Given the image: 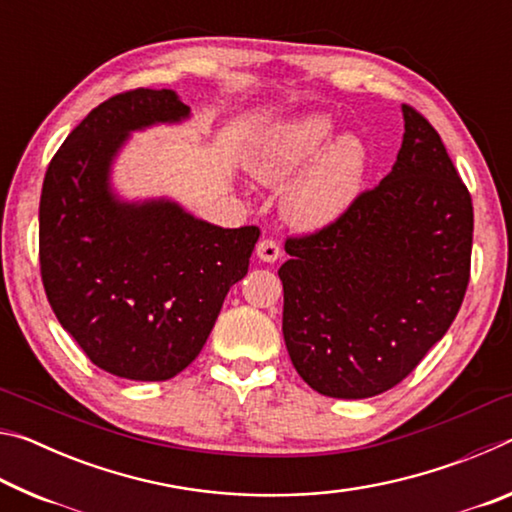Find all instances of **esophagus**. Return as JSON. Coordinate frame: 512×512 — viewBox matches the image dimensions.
I'll list each match as a JSON object with an SVG mask.
<instances>
[{"mask_svg":"<svg viewBox=\"0 0 512 512\" xmlns=\"http://www.w3.org/2000/svg\"><path fill=\"white\" fill-rule=\"evenodd\" d=\"M255 255L262 259V262L273 264V262H277V259L282 257V250H280V244H277V241L262 239L257 244V248H255Z\"/></svg>","mask_w":512,"mask_h":512,"instance_id":"1","label":"esophagus"}]
</instances>
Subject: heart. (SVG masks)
Returning a JSON list of instances; mask_svg holds the SVG:
<instances>
[{"instance_id": "obj_1", "label": "heart", "mask_w": 512, "mask_h": 512, "mask_svg": "<svg viewBox=\"0 0 512 512\" xmlns=\"http://www.w3.org/2000/svg\"><path fill=\"white\" fill-rule=\"evenodd\" d=\"M332 135V117L305 112L268 128L248 155L250 173L264 185H280L300 169L282 196V212L302 230H320L339 221L366 180L363 142L350 133L329 140Z\"/></svg>"}]
</instances>
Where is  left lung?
I'll return each mask as SVG.
<instances>
[{
  "label": "left lung",
  "instance_id": "1",
  "mask_svg": "<svg viewBox=\"0 0 512 512\" xmlns=\"http://www.w3.org/2000/svg\"><path fill=\"white\" fill-rule=\"evenodd\" d=\"M388 176L339 221L287 239L282 334L298 375L363 400L413 372L443 339L470 282L474 212L440 135L402 106Z\"/></svg>",
  "mask_w": 512,
  "mask_h": 512
}]
</instances>
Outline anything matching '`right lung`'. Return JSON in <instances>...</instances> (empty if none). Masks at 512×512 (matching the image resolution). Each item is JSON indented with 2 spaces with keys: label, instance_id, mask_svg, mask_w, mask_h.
Masks as SVG:
<instances>
[{
  "label": "right lung",
  "instance_id": "1",
  "mask_svg": "<svg viewBox=\"0 0 512 512\" xmlns=\"http://www.w3.org/2000/svg\"><path fill=\"white\" fill-rule=\"evenodd\" d=\"M189 119L173 90H131L94 108L51 160L40 196V271L58 323L94 366L164 381L192 363L259 228H221L171 198L126 201L112 164L131 133Z\"/></svg>",
  "mask_w": 512,
  "mask_h": 512
}]
</instances>
